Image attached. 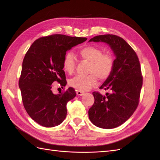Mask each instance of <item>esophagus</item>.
<instances>
[{
  "label": "esophagus",
  "mask_w": 160,
  "mask_h": 160,
  "mask_svg": "<svg viewBox=\"0 0 160 160\" xmlns=\"http://www.w3.org/2000/svg\"><path fill=\"white\" fill-rule=\"evenodd\" d=\"M76 94L78 95V96H82V95H84V92H82V91H76Z\"/></svg>",
  "instance_id": "obj_1"
}]
</instances>
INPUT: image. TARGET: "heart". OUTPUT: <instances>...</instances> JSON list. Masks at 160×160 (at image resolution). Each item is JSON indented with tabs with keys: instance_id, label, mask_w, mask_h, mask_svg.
<instances>
[{
	"instance_id": "b5f03b06",
	"label": "heart",
	"mask_w": 160,
	"mask_h": 160,
	"mask_svg": "<svg viewBox=\"0 0 160 160\" xmlns=\"http://www.w3.org/2000/svg\"><path fill=\"white\" fill-rule=\"evenodd\" d=\"M78 55L89 62L86 76H76L69 80V84L78 91H88L96 85L98 78L104 80L110 76L114 67V59L111 54L103 53L99 47L87 45L78 50ZM76 61L71 53L68 52L62 60L63 70L68 74L74 72Z\"/></svg>"
}]
</instances>
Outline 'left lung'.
<instances>
[{
	"mask_svg": "<svg viewBox=\"0 0 160 160\" xmlns=\"http://www.w3.org/2000/svg\"><path fill=\"white\" fill-rule=\"evenodd\" d=\"M104 42L109 45L116 58L110 76L100 89L109 90L102 96L94 91V104L89 118L96 127L113 128L127 121L139 104L143 83L140 60L132 47L121 37L113 34L95 36L89 42Z\"/></svg>",
	"mask_w": 160,
	"mask_h": 160,
	"instance_id": "obj_1",
	"label": "left lung"
}]
</instances>
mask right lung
Returning <instances> with one entry per match:
<instances>
[{
  "label": "right lung",
  "instance_id": "right-lung-1",
  "mask_svg": "<svg viewBox=\"0 0 160 160\" xmlns=\"http://www.w3.org/2000/svg\"><path fill=\"white\" fill-rule=\"evenodd\" d=\"M87 38L53 34L36 40L23 59L18 82L23 106L37 123L53 127L62 123L67 116V104L76 96L72 87L56 95L53 83L67 84L62 60L67 51Z\"/></svg>",
  "mask_w": 160,
  "mask_h": 160
}]
</instances>
